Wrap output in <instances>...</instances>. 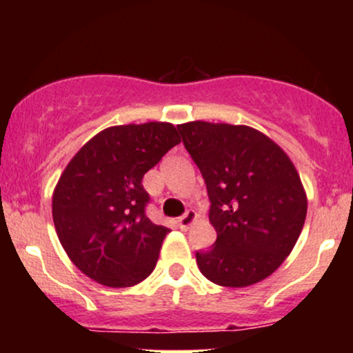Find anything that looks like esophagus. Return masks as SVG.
<instances>
[{"label": "esophagus", "mask_w": 353, "mask_h": 353, "mask_svg": "<svg viewBox=\"0 0 353 353\" xmlns=\"http://www.w3.org/2000/svg\"><path fill=\"white\" fill-rule=\"evenodd\" d=\"M196 212L194 210H188V212L184 214V216L179 217V221H177V224H179V229L182 230H188L190 225H192V222L196 221Z\"/></svg>", "instance_id": "34e87169"}]
</instances>
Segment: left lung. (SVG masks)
Listing matches in <instances>:
<instances>
[{
	"label": "left lung",
	"mask_w": 353,
	"mask_h": 353,
	"mask_svg": "<svg viewBox=\"0 0 353 353\" xmlns=\"http://www.w3.org/2000/svg\"><path fill=\"white\" fill-rule=\"evenodd\" d=\"M208 188L217 239L197 250L202 275L224 287L264 281L292 252L307 196L292 161L249 125L192 121L177 125Z\"/></svg>",
	"instance_id": "obj_1"
}]
</instances>
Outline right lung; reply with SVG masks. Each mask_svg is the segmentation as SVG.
<instances>
[{
	"mask_svg": "<svg viewBox=\"0 0 353 353\" xmlns=\"http://www.w3.org/2000/svg\"><path fill=\"white\" fill-rule=\"evenodd\" d=\"M181 143L169 123L112 125L88 141L61 174L52 221L68 257L108 287L143 282L171 232L145 216L144 174Z\"/></svg>",
	"mask_w": 353,
	"mask_h": 353,
	"instance_id": "add662e5",
	"label": "right lung"
}]
</instances>
